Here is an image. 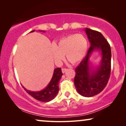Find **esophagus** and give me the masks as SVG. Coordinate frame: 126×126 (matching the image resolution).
Instances as JSON below:
<instances>
[{
  "mask_svg": "<svg viewBox=\"0 0 126 126\" xmlns=\"http://www.w3.org/2000/svg\"><path fill=\"white\" fill-rule=\"evenodd\" d=\"M66 68H63V69H62V72H63V73H64L66 71Z\"/></svg>",
  "mask_w": 126,
  "mask_h": 126,
  "instance_id": "esophagus-1",
  "label": "esophagus"
}]
</instances>
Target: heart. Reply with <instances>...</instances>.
<instances>
[{"mask_svg": "<svg viewBox=\"0 0 126 126\" xmlns=\"http://www.w3.org/2000/svg\"><path fill=\"white\" fill-rule=\"evenodd\" d=\"M87 39L83 34H75L63 37L51 48L55 61L60 63L66 56V59L72 64L82 61L88 50Z\"/></svg>", "mask_w": 126, "mask_h": 126, "instance_id": "1", "label": "heart"}]
</instances>
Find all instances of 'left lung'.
Returning a JSON list of instances; mask_svg holds the SVG:
<instances>
[{"label":"left lung","mask_w":126,"mask_h":126,"mask_svg":"<svg viewBox=\"0 0 126 126\" xmlns=\"http://www.w3.org/2000/svg\"><path fill=\"white\" fill-rule=\"evenodd\" d=\"M85 32L91 46L85 57L75 69V85L81 95L92 97L100 93L108 83L111 74V50L109 43L97 31L86 28ZM101 51L100 66L95 70L89 65V60L94 51Z\"/></svg>","instance_id":"obj_1"}]
</instances>
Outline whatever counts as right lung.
I'll list each match as a JSON object with an SVG mask.
<instances>
[{
  "label": "right lung",
  "mask_w": 126,
  "mask_h": 126,
  "mask_svg": "<svg viewBox=\"0 0 126 126\" xmlns=\"http://www.w3.org/2000/svg\"><path fill=\"white\" fill-rule=\"evenodd\" d=\"M35 32V30L32 31L31 32ZM44 32L45 31H43V32ZM63 75L61 68H58L55 69L53 77L49 84L42 91L33 92V91L27 90L23 87V88L26 91L27 94L37 100L43 101V102H48V101L52 100L57 94L58 91H59L58 83H59Z\"/></svg>",
  "instance_id": "right-lung-1"
}]
</instances>
